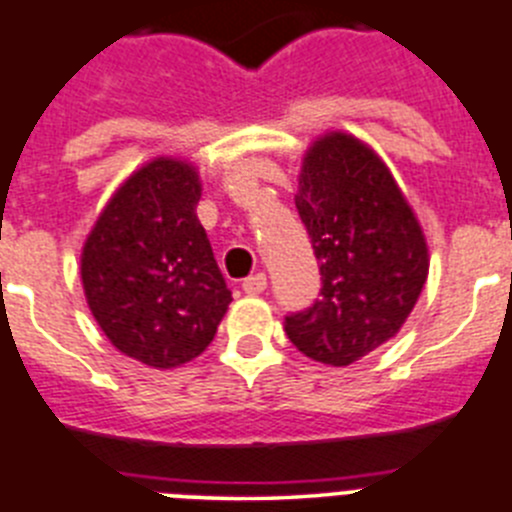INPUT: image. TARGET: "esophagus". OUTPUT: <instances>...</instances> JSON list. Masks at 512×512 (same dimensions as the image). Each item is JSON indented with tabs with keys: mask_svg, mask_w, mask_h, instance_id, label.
I'll return each mask as SVG.
<instances>
[{
	"mask_svg": "<svg viewBox=\"0 0 512 512\" xmlns=\"http://www.w3.org/2000/svg\"><path fill=\"white\" fill-rule=\"evenodd\" d=\"M243 290H246L248 295H261V292L266 290V274L259 272L251 274L248 279H243Z\"/></svg>",
	"mask_w": 512,
	"mask_h": 512,
	"instance_id": "obj_1",
	"label": "esophagus"
}]
</instances>
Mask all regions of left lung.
Returning a JSON list of instances; mask_svg holds the SVG:
<instances>
[{"instance_id": "obj_1", "label": "left lung", "mask_w": 512, "mask_h": 512, "mask_svg": "<svg viewBox=\"0 0 512 512\" xmlns=\"http://www.w3.org/2000/svg\"><path fill=\"white\" fill-rule=\"evenodd\" d=\"M321 272V298L285 316L290 342L323 365H352L388 342L427 279L422 227L373 150L329 134L308 150L295 196Z\"/></svg>"}]
</instances>
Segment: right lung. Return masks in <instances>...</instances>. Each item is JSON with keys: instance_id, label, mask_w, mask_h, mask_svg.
I'll use <instances>...</instances> for the list:
<instances>
[{"instance_id": "obj_1", "label": "right lung", "mask_w": 512, "mask_h": 512, "mask_svg": "<svg viewBox=\"0 0 512 512\" xmlns=\"http://www.w3.org/2000/svg\"><path fill=\"white\" fill-rule=\"evenodd\" d=\"M199 176L152 160L116 191L82 248V285L116 349L150 368L194 360L233 300L196 217Z\"/></svg>"}]
</instances>
